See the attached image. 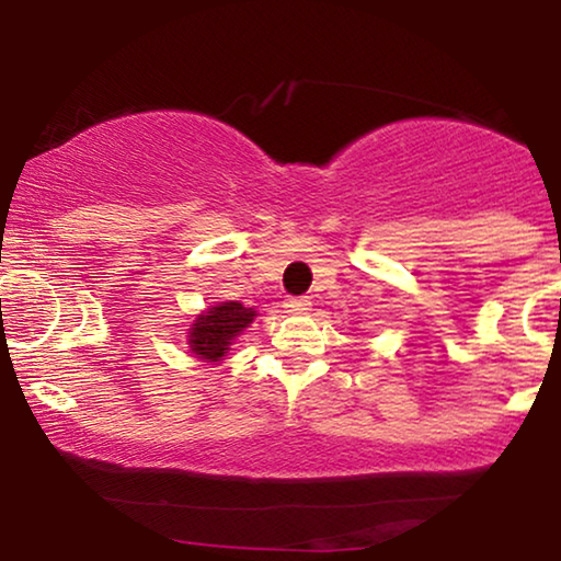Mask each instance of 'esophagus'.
Instances as JSON below:
<instances>
[{
  "mask_svg": "<svg viewBox=\"0 0 561 561\" xmlns=\"http://www.w3.org/2000/svg\"><path fill=\"white\" fill-rule=\"evenodd\" d=\"M283 309H286L288 313H306L311 309V301H309V296H294V298H286Z\"/></svg>",
  "mask_w": 561,
  "mask_h": 561,
  "instance_id": "34e87169",
  "label": "esophagus"
}]
</instances>
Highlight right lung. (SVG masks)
Wrapping results in <instances>:
<instances>
[{"label": "right lung", "instance_id": "1", "mask_svg": "<svg viewBox=\"0 0 561 561\" xmlns=\"http://www.w3.org/2000/svg\"><path fill=\"white\" fill-rule=\"evenodd\" d=\"M257 313L237 301H225L198 313L188 329V347L204 363H219L237 334L252 324Z\"/></svg>", "mask_w": 561, "mask_h": 561}]
</instances>
